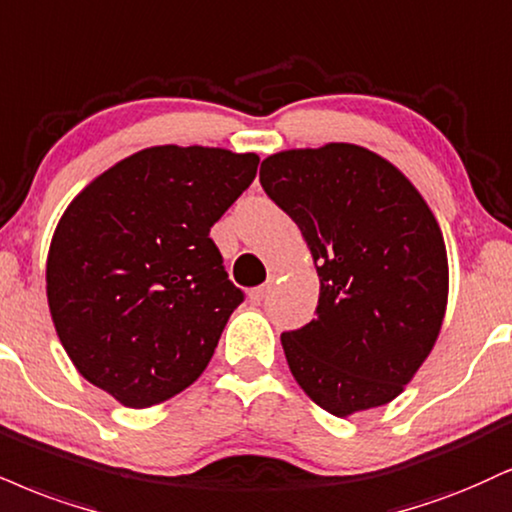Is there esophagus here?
<instances>
[{
	"instance_id": "34e87169",
	"label": "esophagus",
	"mask_w": 512,
	"mask_h": 512,
	"mask_svg": "<svg viewBox=\"0 0 512 512\" xmlns=\"http://www.w3.org/2000/svg\"><path fill=\"white\" fill-rule=\"evenodd\" d=\"M272 281L269 283H264V286H257V288H252V291L248 293V298H250V303H262V300H267L269 298V293H272Z\"/></svg>"
}]
</instances>
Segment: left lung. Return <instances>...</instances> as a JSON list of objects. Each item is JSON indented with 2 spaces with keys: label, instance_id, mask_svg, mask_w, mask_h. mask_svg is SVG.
Instances as JSON below:
<instances>
[{
  "label": "left lung",
  "instance_id": "obj_1",
  "mask_svg": "<svg viewBox=\"0 0 512 512\" xmlns=\"http://www.w3.org/2000/svg\"><path fill=\"white\" fill-rule=\"evenodd\" d=\"M260 183L298 224L319 276L317 317L281 334L293 379L336 417L391 403L446 317L448 255L427 200L353 143L269 155Z\"/></svg>",
  "mask_w": 512,
  "mask_h": 512
}]
</instances>
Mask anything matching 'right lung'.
I'll list each match as a JSON object with an SVG mask.
<instances>
[{"label": "right lung", "mask_w": 512, "mask_h": 512, "mask_svg": "<svg viewBox=\"0 0 512 512\" xmlns=\"http://www.w3.org/2000/svg\"><path fill=\"white\" fill-rule=\"evenodd\" d=\"M257 164L224 147H145L73 197L49 243L47 303L80 377L150 408L205 372L243 300L209 229Z\"/></svg>", "instance_id": "1"}]
</instances>
